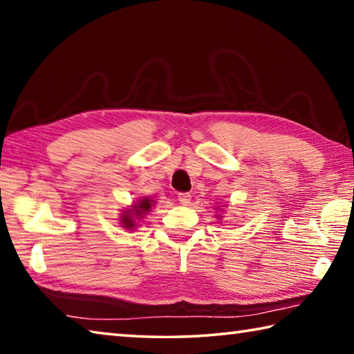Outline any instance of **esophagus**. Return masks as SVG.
<instances>
[{
	"label": "esophagus",
	"instance_id": "esophagus-1",
	"mask_svg": "<svg viewBox=\"0 0 354 354\" xmlns=\"http://www.w3.org/2000/svg\"><path fill=\"white\" fill-rule=\"evenodd\" d=\"M190 198L192 196L189 195V194H179L178 195V200H179V203H181V205H184V206H187L189 203H190Z\"/></svg>",
	"mask_w": 354,
	"mask_h": 354
}]
</instances>
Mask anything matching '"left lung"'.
I'll use <instances>...</instances> for the list:
<instances>
[{"mask_svg": "<svg viewBox=\"0 0 354 354\" xmlns=\"http://www.w3.org/2000/svg\"><path fill=\"white\" fill-rule=\"evenodd\" d=\"M217 217H220V215H217Z\"/></svg>", "mask_w": 354, "mask_h": 354, "instance_id": "obj_1", "label": "left lung"}]
</instances>
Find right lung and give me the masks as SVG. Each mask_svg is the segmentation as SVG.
<instances>
[{"label": "right lung", "mask_w": 354, "mask_h": 354, "mask_svg": "<svg viewBox=\"0 0 354 354\" xmlns=\"http://www.w3.org/2000/svg\"><path fill=\"white\" fill-rule=\"evenodd\" d=\"M153 205H154V200H149L148 196L139 200L131 206V209H127V211H123V214L120 215V223H122L123 227H127V230L133 231L137 226L136 221L142 220L143 215L151 211Z\"/></svg>", "instance_id": "1"}]
</instances>
